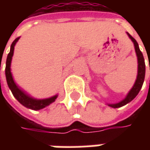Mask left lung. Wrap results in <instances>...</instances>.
Segmentation results:
<instances>
[{"instance_id":"8db88e82","label":"left lung","mask_w":150,"mask_h":150,"mask_svg":"<svg viewBox=\"0 0 150 150\" xmlns=\"http://www.w3.org/2000/svg\"><path fill=\"white\" fill-rule=\"evenodd\" d=\"M127 34L129 35V37L130 39L132 40V42L134 44V47H135V51L136 54H137V62H138V69H137V79H136V82L133 87L132 88V89L129 91V92L128 93V95L126 96V97L121 100L119 103L117 104H108V106H110L112 108H120L125 105L129 102L134 99V98L137 96V94L139 93V91L142 88V85H143V83H144V80H145V59H144V57H143V54H142V51L139 49L138 43L129 34L127 33Z\"/></svg>"}]
</instances>
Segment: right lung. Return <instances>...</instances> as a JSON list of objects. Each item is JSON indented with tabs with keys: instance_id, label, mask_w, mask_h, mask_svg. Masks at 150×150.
I'll list each match as a JSON object with an SVG mask.
<instances>
[{
	"instance_id": "right-lung-1",
	"label": "right lung",
	"mask_w": 150,
	"mask_h": 150,
	"mask_svg": "<svg viewBox=\"0 0 150 150\" xmlns=\"http://www.w3.org/2000/svg\"><path fill=\"white\" fill-rule=\"evenodd\" d=\"M20 38H17L13 42L10 46V51L8 54L7 59H6V66H5V76H6V80L9 89L11 90L12 93L13 95L18 102L21 104L25 107L30 108L33 110H40L42 108H44L46 106H48L50 104H52L53 102H54L56 98L58 97V95L54 96L52 97L47 98V99H43V100H37L34 98L31 97L30 96L26 94L24 91H22L21 88L18 87V85L15 83L14 80L13 79L11 73V66L12 57L13 55V50H14L15 44L17 43ZM1 67V64H0Z\"/></svg>"
}]
</instances>
